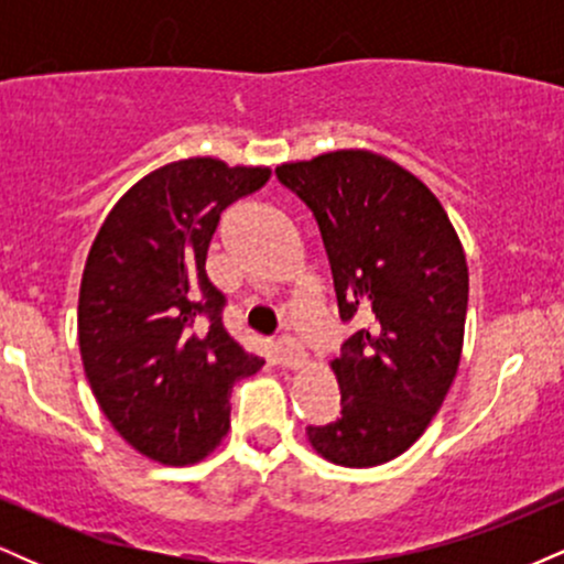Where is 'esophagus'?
Returning a JSON list of instances; mask_svg holds the SVG:
<instances>
[{
  "label": "esophagus",
  "mask_w": 564,
  "mask_h": 564,
  "mask_svg": "<svg viewBox=\"0 0 564 564\" xmlns=\"http://www.w3.org/2000/svg\"><path fill=\"white\" fill-rule=\"evenodd\" d=\"M278 352H281V364L291 368V371L302 368L304 360H307V352H304V347L296 345L291 336H281V339H278Z\"/></svg>",
  "instance_id": "34e87169"
}]
</instances>
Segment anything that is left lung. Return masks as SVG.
Listing matches in <instances>:
<instances>
[{
	"label": "left lung",
	"instance_id": "left-lung-1",
	"mask_svg": "<svg viewBox=\"0 0 564 564\" xmlns=\"http://www.w3.org/2000/svg\"><path fill=\"white\" fill-rule=\"evenodd\" d=\"M275 174L318 223L339 318L358 321L332 364L341 416L307 426L310 445L339 467H379L424 435L456 379L467 257L435 193L379 153H323Z\"/></svg>",
	"mask_w": 564,
	"mask_h": 564
}]
</instances>
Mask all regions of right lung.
<instances>
[{
    "mask_svg": "<svg viewBox=\"0 0 564 564\" xmlns=\"http://www.w3.org/2000/svg\"><path fill=\"white\" fill-rule=\"evenodd\" d=\"M268 166L185 159L134 183L97 232L79 289V349L97 405L153 462L196 464L230 426V390L264 360L223 326L206 278L219 215Z\"/></svg>",
    "mask_w": 564,
    "mask_h": 564,
    "instance_id": "obj_1",
    "label": "right lung"
}]
</instances>
